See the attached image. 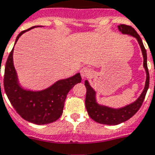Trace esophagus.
I'll list each match as a JSON object with an SVG mask.
<instances>
[{"instance_id":"obj_1","label":"esophagus","mask_w":155,"mask_h":155,"mask_svg":"<svg viewBox=\"0 0 155 155\" xmlns=\"http://www.w3.org/2000/svg\"><path fill=\"white\" fill-rule=\"evenodd\" d=\"M91 74V69L88 67H84L81 69V75L83 78H88Z\"/></svg>"}]
</instances>
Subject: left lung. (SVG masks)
Here are the masks:
<instances>
[{"label": "left lung", "mask_w": 155, "mask_h": 155, "mask_svg": "<svg viewBox=\"0 0 155 155\" xmlns=\"http://www.w3.org/2000/svg\"><path fill=\"white\" fill-rule=\"evenodd\" d=\"M118 29L123 34L129 35L135 37L137 39L139 45L141 47L142 55H143V66L146 69V81L145 88L138 99L133 104L119 109L111 108L108 107L103 106V105H99L97 104L96 99H95V91L90 86L88 81H85V86L86 87L85 104H86V110H87L89 116L92 120H94L98 123L108 124V125H116L119 124L123 123L124 121L128 120L137 113V111L140 109L145 99L146 92L149 88V84H150V75H149L148 67H147V55H146V48L144 47L141 37L132 26H128V25L120 24V26H118Z\"/></svg>", "instance_id": "8db88e82"}]
</instances>
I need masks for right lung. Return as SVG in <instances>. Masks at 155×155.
<instances>
[{"instance_id": "add662e5", "label": "right lung", "mask_w": 155, "mask_h": 155, "mask_svg": "<svg viewBox=\"0 0 155 155\" xmlns=\"http://www.w3.org/2000/svg\"><path fill=\"white\" fill-rule=\"evenodd\" d=\"M37 26H32L20 32L15 44L23 33ZM13 53L14 48L7 59L4 76L5 91L12 106L21 118L35 124H47L58 120L63 112L64 101L69 91L77 83L81 82L80 74L69 78L59 80L44 91H26L21 88L18 81Z\"/></svg>"}]
</instances>
